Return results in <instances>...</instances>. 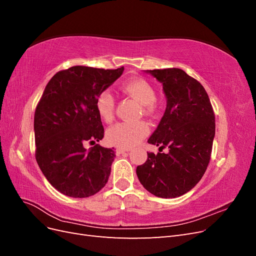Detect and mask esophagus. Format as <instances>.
Returning <instances> with one entry per match:
<instances>
[{
    "instance_id": "obj_1",
    "label": "esophagus",
    "mask_w": 256,
    "mask_h": 256,
    "mask_svg": "<svg viewBox=\"0 0 256 256\" xmlns=\"http://www.w3.org/2000/svg\"><path fill=\"white\" fill-rule=\"evenodd\" d=\"M129 150L127 148H122V147H118V150H116V154H125V152H128Z\"/></svg>"
}]
</instances>
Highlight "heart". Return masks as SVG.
Here are the masks:
<instances>
[{"instance_id": "1", "label": "heart", "mask_w": 256, "mask_h": 256, "mask_svg": "<svg viewBox=\"0 0 256 256\" xmlns=\"http://www.w3.org/2000/svg\"><path fill=\"white\" fill-rule=\"evenodd\" d=\"M122 90L132 96L143 104L144 112L154 113L157 109L156 90L150 82L142 78H134L122 84ZM96 110L104 120L111 122L114 118L115 98L108 90L100 92L95 102ZM150 134V126L146 122H122L115 124L106 132L110 144L130 148L140 143Z\"/></svg>"}]
</instances>
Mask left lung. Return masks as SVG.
Masks as SVG:
<instances>
[{
	"mask_svg": "<svg viewBox=\"0 0 256 256\" xmlns=\"http://www.w3.org/2000/svg\"><path fill=\"white\" fill-rule=\"evenodd\" d=\"M162 83L166 109L148 143L168 152H147L138 166L143 187L158 198H172L190 191L210 161L214 113L203 85L180 68L148 70Z\"/></svg>",
	"mask_w": 256,
	"mask_h": 256,
	"instance_id": "obj_1",
	"label": "left lung"
}]
</instances>
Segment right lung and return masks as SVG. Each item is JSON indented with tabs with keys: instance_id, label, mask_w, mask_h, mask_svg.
I'll list each match as a JSON object with an SVG mask.
<instances>
[{
	"instance_id": "obj_1",
	"label": "right lung",
	"mask_w": 256,
	"mask_h": 256,
	"mask_svg": "<svg viewBox=\"0 0 256 256\" xmlns=\"http://www.w3.org/2000/svg\"><path fill=\"white\" fill-rule=\"evenodd\" d=\"M122 72L124 67L72 66L52 76L37 104L35 158L48 182L65 196L88 198L109 180L114 148L96 144L86 150L84 144L102 140L96 98Z\"/></svg>"
}]
</instances>
